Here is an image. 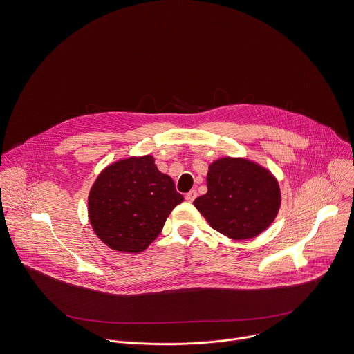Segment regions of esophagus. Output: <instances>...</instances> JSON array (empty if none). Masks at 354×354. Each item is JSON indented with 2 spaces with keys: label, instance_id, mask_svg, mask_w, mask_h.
Here are the masks:
<instances>
[{
  "label": "esophagus",
  "instance_id": "obj_1",
  "mask_svg": "<svg viewBox=\"0 0 354 354\" xmlns=\"http://www.w3.org/2000/svg\"><path fill=\"white\" fill-rule=\"evenodd\" d=\"M195 198H197V191H195V189H191L189 192L185 194V201L187 203H192Z\"/></svg>",
  "mask_w": 354,
  "mask_h": 354
}]
</instances>
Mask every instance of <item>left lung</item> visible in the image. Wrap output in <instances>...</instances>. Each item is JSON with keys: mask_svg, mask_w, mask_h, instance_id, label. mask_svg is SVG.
<instances>
[{"mask_svg": "<svg viewBox=\"0 0 354 354\" xmlns=\"http://www.w3.org/2000/svg\"><path fill=\"white\" fill-rule=\"evenodd\" d=\"M207 194L194 207L233 241L259 236L279 215L281 189L268 169L245 157H219L208 167Z\"/></svg>", "mask_w": 354, "mask_h": 354, "instance_id": "obj_1", "label": "left lung"}]
</instances>
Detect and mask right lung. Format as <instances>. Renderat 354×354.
Instances as JSON below:
<instances>
[{
  "mask_svg": "<svg viewBox=\"0 0 354 354\" xmlns=\"http://www.w3.org/2000/svg\"><path fill=\"white\" fill-rule=\"evenodd\" d=\"M183 201L173 178L159 171L151 154L131 156L108 165L95 178L88 194V219L109 249L142 253Z\"/></svg>",
  "mask_w": 354,
  "mask_h": 354,
  "instance_id": "add662e5",
  "label": "right lung"
}]
</instances>
